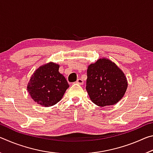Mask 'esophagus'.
Instances as JSON below:
<instances>
[{"label":"esophagus","mask_w":153,"mask_h":153,"mask_svg":"<svg viewBox=\"0 0 153 153\" xmlns=\"http://www.w3.org/2000/svg\"><path fill=\"white\" fill-rule=\"evenodd\" d=\"M76 83H77V84H79V85H82L83 84H84V81H83V79L79 78V79H77Z\"/></svg>","instance_id":"esophagus-1"}]
</instances>
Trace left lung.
<instances>
[{
    "instance_id": "8db88e82",
    "label": "left lung",
    "mask_w": 153,
    "mask_h": 153,
    "mask_svg": "<svg viewBox=\"0 0 153 153\" xmlns=\"http://www.w3.org/2000/svg\"><path fill=\"white\" fill-rule=\"evenodd\" d=\"M87 76V92L92 102L98 107L117 103L128 88V80L123 71L107 58L89 65Z\"/></svg>"
}]
</instances>
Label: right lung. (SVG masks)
<instances>
[{
	"instance_id": "1",
	"label": "right lung",
	"mask_w": 153,
	"mask_h": 153,
	"mask_svg": "<svg viewBox=\"0 0 153 153\" xmlns=\"http://www.w3.org/2000/svg\"><path fill=\"white\" fill-rule=\"evenodd\" d=\"M59 69V64L49 62L40 66L31 76L27 90L37 104L45 107L55 105L69 87Z\"/></svg>"
}]
</instances>
